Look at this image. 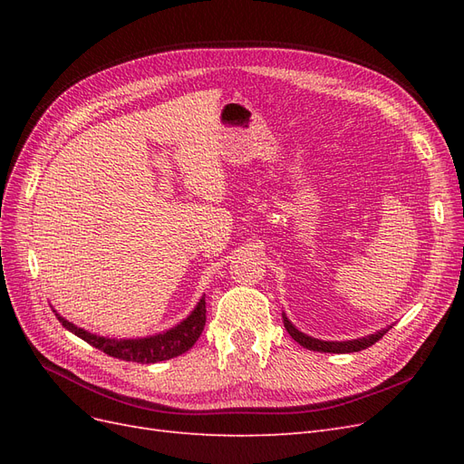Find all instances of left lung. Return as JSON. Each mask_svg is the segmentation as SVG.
I'll return each instance as SVG.
<instances>
[{
	"mask_svg": "<svg viewBox=\"0 0 464 464\" xmlns=\"http://www.w3.org/2000/svg\"><path fill=\"white\" fill-rule=\"evenodd\" d=\"M283 319H285V327L288 331V334L292 336L294 341H296L298 344H302L304 348L307 350H317V353H333V354H346V353H360V350L368 348L372 344H375L382 336L391 329H382L377 331L375 334H370V336H363V339H353V341H341V343H334V341H319V339H314V336H307L304 334L302 331H298L296 327L292 325V323L288 321V317L283 314Z\"/></svg>",
	"mask_w": 464,
	"mask_h": 464,
	"instance_id": "8db88e82",
	"label": "left lung"
}]
</instances>
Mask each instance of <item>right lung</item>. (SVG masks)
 Masks as SVG:
<instances>
[{
    "instance_id": "1",
    "label": "right lung",
    "mask_w": 464,
    "mask_h": 464,
    "mask_svg": "<svg viewBox=\"0 0 464 464\" xmlns=\"http://www.w3.org/2000/svg\"><path fill=\"white\" fill-rule=\"evenodd\" d=\"M205 314H207L205 298H201L199 304L195 305V310L181 321L179 325L160 334L145 336V339H108V336L92 334L85 329L73 325L72 321L63 319L60 314H55V317L60 319V323L67 331H72L73 334L79 336V339L89 343L91 346L102 350V353L108 356H114L125 362L154 363V362L170 360L188 353V350L198 343V339L203 333L205 321H207Z\"/></svg>"
}]
</instances>
